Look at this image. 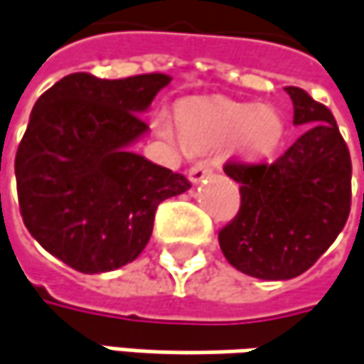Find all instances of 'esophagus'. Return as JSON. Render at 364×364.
I'll return each mask as SVG.
<instances>
[{"instance_id": "obj_1", "label": "esophagus", "mask_w": 364, "mask_h": 364, "mask_svg": "<svg viewBox=\"0 0 364 364\" xmlns=\"http://www.w3.org/2000/svg\"><path fill=\"white\" fill-rule=\"evenodd\" d=\"M209 173H210L209 166H207L205 161H198V164H194L191 170H188V180H191L192 184H198V182H203Z\"/></svg>"}]
</instances>
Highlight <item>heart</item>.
I'll return each instance as SVG.
<instances>
[{
  "label": "heart",
  "mask_w": 364,
  "mask_h": 364,
  "mask_svg": "<svg viewBox=\"0 0 364 364\" xmlns=\"http://www.w3.org/2000/svg\"><path fill=\"white\" fill-rule=\"evenodd\" d=\"M154 127L161 139H178V131L170 119L159 117ZM180 127L184 143L191 149L228 145L237 139L242 151L250 155H270L281 145L284 135V122L274 108L242 102H219L188 108L180 114Z\"/></svg>",
  "instance_id": "heart-1"
}]
</instances>
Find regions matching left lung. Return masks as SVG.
I'll use <instances>...</instances> for the list:
<instances>
[{"instance_id":"obj_1","label":"left lung","mask_w":364,"mask_h":364,"mask_svg":"<svg viewBox=\"0 0 364 364\" xmlns=\"http://www.w3.org/2000/svg\"><path fill=\"white\" fill-rule=\"evenodd\" d=\"M284 90L293 122L305 133L272 164H225L240 182L242 205L219 231V245L233 268L262 281L295 279L311 268L350 213L353 164L336 120L305 90Z\"/></svg>"}]
</instances>
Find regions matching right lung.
<instances>
[{
	"label": "right lung",
	"mask_w": 364,
	"mask_h": 364,
	"mask_svg": "<svg viewBox=\"0 0 364 364\" xmlns=\"http://www.w3.org/2000/svg\"><path fill=\"white\" fill-rule=\"evenodd\" d=\"M170 80L71 73L32 108L16 154L20 213L48 254L83 274L133 262L157 205L191 188L182 173L131 151L149 129L141 114Z\"/></svg>",
	"instance_id": "obj_1"
}]
</instances>
